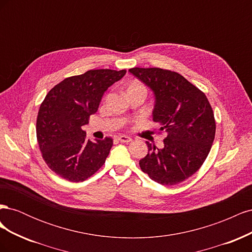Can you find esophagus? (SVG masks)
Listing matches in <instances>:
<instances>
[{"label":"esophagus","instance_id":"obj_1","mask_svg":"<svg viewBox=\"0 0 252 252\" xmlns=\"http://www.w3.org/2000/svg\"><path fill=\"white\" fill-rule=\"evenodd\" d=\"M118 140L121 141V142H123V143H129V142L132 141V139L129 138V136H127V135H119Z\"/></svg>","mask_w":252,"mask_h":252}]
</instances>
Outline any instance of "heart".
<instances>
[{"label": "heart", "instance_id": "obj_1", "mask_svg": "<svg viewBox=\"0 0 252 252\" xmlns=\"http://www.w3.org/2000/svg\"><path fill=\"white\" fill-rule=\"evenodd\" d=\"M136 87H144V86L142 85V84H140L138 82H134V83L131 84L130 87H129V89H130V88H136Z\"/></svg>", "mask_w": 252, "mask_h": 252}]
</instances>
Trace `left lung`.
Masks as SVG:
<instances>
[{
	"label": "left lung",
	"mask_w": 252,
	"mask_h": 252,
	"mask_svg": "<svg viewBox=\"0 0 252 252\" xmlns=\"http://www.w3.org/2000/svg\"><path fill=\"white\" fill-rule=\"evenodd\" d=\"M129 72L154 91L152 120L167 134L162 149L146 142L148 154L140 159L141 169L158 184H179L200 169L215 140L216 121L208 98L178 72L139 67Z\"/></svg>",
	"instance_id": "1"
}]
</instances>
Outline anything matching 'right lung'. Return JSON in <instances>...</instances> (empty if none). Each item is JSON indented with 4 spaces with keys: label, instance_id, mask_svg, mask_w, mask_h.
Here are the masks:
<instances>
[{
    "label": "right lung",
    "instance_id": "1",
    "mask_svg": "<svg viewBox=\"0 0 252 252\" xmlns=\"http://www.w3.org/2000/svg\"><path fill=\"white\" fill-rule=\"evenodd\" d=\"M126 70L95 69L66 78L45 96L36 119V139L45 163L69 182H83L101 168L111 138H86L82 126L97 111L104 93Z\"/></svg>",
    "mask_w": 252,
    "mask_h": 252
}]
</instances>
